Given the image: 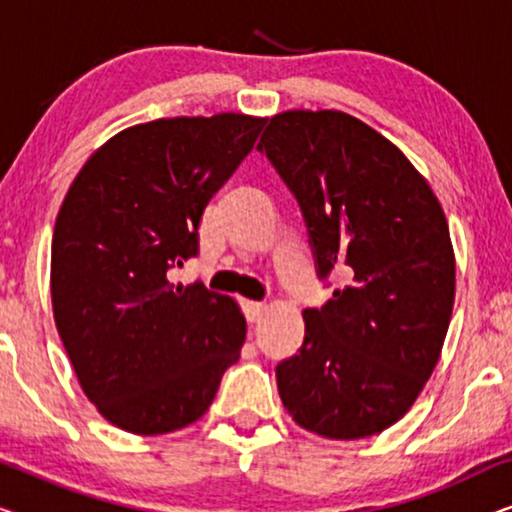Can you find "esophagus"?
Wrapping results in <instances>:
<instances>
[{
	"label": "esophagus",
	"instance_id": "34e87169",
	"mask_svg": "<svg viewBox=\"0 0 512 512\" xmlns=\"http://www.w3.org/2000/svg\"><path fill=\"white\" fill-rule=\"evenodd\" d=\"M242 307H244V317H247L251 324L261 319L265 312V303H256V300H244Z\"/></svg>",
	"mask_w": 512,
	"mask_h": 512
}]
</instances>
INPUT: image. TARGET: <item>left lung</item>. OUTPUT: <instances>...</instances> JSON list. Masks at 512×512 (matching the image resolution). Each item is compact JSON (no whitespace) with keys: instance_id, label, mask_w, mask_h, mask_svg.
<instances>
[{"instance_id":"obj_1","label":"left lung","mask_w":512,"mask_h":512,"mask_svg":"<svg viewBox=\"0 0 512 512\" xmlns=\"http://www.w3.org/2000/svg\"><path fill=\"white\" fill-rule=\"evenodd\" d=\"M258 151L298 202L317 277H342L324 307L303 312V347L275 368L279 396L307 431L375 436L417 401L450 326L443 209L389 139L342 111L270 118Z\"/></svg>"}]
</instances>
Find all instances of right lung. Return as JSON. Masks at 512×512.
Here are the masks:
<instances>
[{
  "label": "right lung",
  "mask_w": 512,
  "mask_h": 512,
  "mask_svg": "<svg viewBox=\"0 0 512 512\" xmlns=\"http://www.w3.org/2000/svg\"><path fill=\"white\" fill-rule=\"evenodd\" d=\"M261 118H160L111 137L76 174L51 247L55 326L90 403L160 436L200 419L240 359L247 321L167 272L200 251V221L263 130Z\"/></svg>",
  "instance_id": "right-lung-1"
}]
</instances>
